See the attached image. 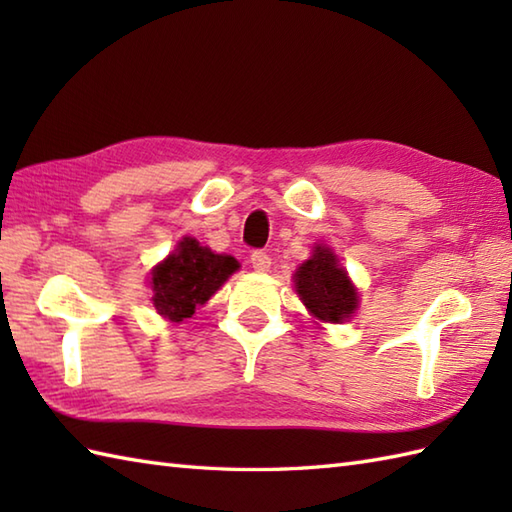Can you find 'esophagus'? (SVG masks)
Instances as JSON below:
<instances>
[{
    "label": "esophagus",
    "instance_id": "34e87169",
    "mask_svg": "<svg viewBox=\"0 0 512 512\" xmlns=\"http://www.w3.org/2000/svg\"><path fill=\"white\" fill-rule=\"evenodd\" d=\"M250 264H253L257 273H266L270 268V257L264 253V250H253V253H250Z\"/></svg>",
    "mask_w": 512,
    "mask_h": 512
}]
</instances>
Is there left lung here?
<instances>
[{
  "label": "left lung",
  "mask_w": 512,
  "mask_h": 512,
  "mask_svg": "<svg viewBox=\"0 0 512 512\" xmlns=\"http://www.w3.org/2000/svg\"><path fill=\"white\" fill-rule=\"evenodd\" d=\"M295 290L303 306L321 323H343L358 308V292L339 266V257L328 246H314L312 257L306 259L295 273Z\"/></svg>",
  "instance_id": "8db88e82"
}]
</instances>
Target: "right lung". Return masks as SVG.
Returning <instances> with one entry per match:
<instances>
[{
  "label": "right lung",
  "mask_w": 512,
  "mask_h": 512,
  "mask_svg": "<svg viewBox=\"0 0 512 512\" xmlns=\"http://www.w3.org/2000/svg\"><path fill=\"white\" fill-rule=\"evenodd\" d=\"M239 268L231 255H217L198 239L182 237L176 250L151 270L154 308L171 323L189 319Z\"/></svg>",
  "instance_id": "right-lung-1"
}]
</instances>
